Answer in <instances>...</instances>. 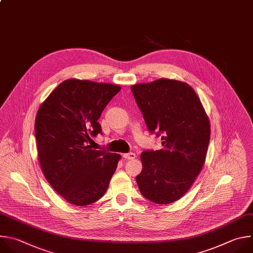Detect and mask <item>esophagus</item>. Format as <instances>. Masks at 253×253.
<instances>
[{"instance_id":"34e87169","label":"esophagus","mask_w":253,"mask_h":253,"mask_svg":"<svg viewBox=\"0 0 253 253\" xmlns=\"http://www.w3.org/2000/svg\"><path fill=\"white\" fill-rule=\"evenodd\" d=\"M123 158L129 161V160H134V159L136 158V156H135V154H133V153H128V154L123 155Z\"/></svg>"}]
</instances>
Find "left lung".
Returning <instances> with one entry per match:
<instances>
[{
    "instance_id": "8db88e82",
    "label": "left lung",
    "mask_w": 253,
    "mask_h": 253,
    "mask_svg": "<svg viewBox=\"0 0 253 253\" xmlns=\"http://www.w3.org/2000/svg\"><path fill=\"white\" fill-rule=\"evenodd\" d=\"M149 131L162 135L163 149L140 155L135 177L140 193L158 205L182 197L203 169L211 138L209 117L186 83L160 79L130 86Z\"/></svg>"
}]
</instances>
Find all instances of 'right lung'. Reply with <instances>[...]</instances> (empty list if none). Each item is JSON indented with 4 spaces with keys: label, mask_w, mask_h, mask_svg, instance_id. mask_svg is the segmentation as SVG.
<instances>
[{
    "label": "right lung",
    "mask_w": 253,
    "mask_h": 253,
    "mask_svg": "<svg viewBox=\"0 0 253 253\" xmlns=\"http://www.w3.org/2000/svg\"><path fill=\"white\" fill-rule=\"evenodd\" d=\"M120 90L117 84L71 79L39 108L35 135L40 166L71 205L85 207L103 197L117 169L120 155L92 149L88 142L102 132L97 120Z\"/></svg>",
    "instance_id": "1"
}]
</instances>
